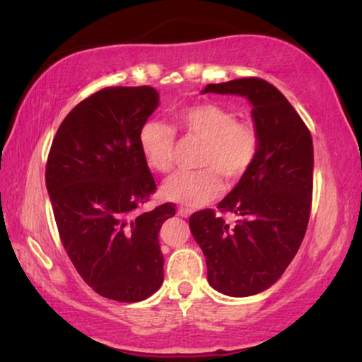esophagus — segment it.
<instances>
[{
  "mask_svg": "<svg viewBox=\"0 0 362 362\" xmlns=\"http://www.w3.org/2000/svg\"><path fill=\"white\" fill-rule=\"evenodd\" d=\"M177 216H181V217H189L191 216V211L189 209H186V207H180V209H177Z\"/></svg>",
  "mask_w": 362,
  "mask_h": 362,
  "instance_id": "1",
  "label": "esophagus"
}]
</instances>
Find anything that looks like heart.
<instances>
[{
  "label": "heart",
  "mask_w": 362,
  "mask_h": 362,
  "mask_svg": "<svg viewBox=\"0 0 362 362\" xmlns=\"http://www.w3.org/2000/svg\"><path fill=\"white\" fill-rule=\"evenodd\" d=\"M176 127L202 141L197 166L168 177L163 197L186 207L204 206L221 194L222 182L235 181L247 173L259 150V136L249 123H239L234 112L216 103H197L175 115ZM141 155L151 170L168 173L173 166L175 132L166 123L148 120L138 132Z\"/></svg>",
  "instance_id": "heart-1"
}]
</instances>
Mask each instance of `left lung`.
Listing matches in <instances>:
<instances>
[{
    "instance_id": "obj_1",
    "label": "left lung",
    "mask_w": 362,
    "mask_h": 362,
    "mask_svg": "<svg viewBox=\"0 0 362 362\" xmlns=\"http://www.w3.org/2000/svg\"><path fill=\"white\" fill-rule=\"evenodd\" d=\"M201 93L245 97L259 136L252 166L217 204L237 216L194 212L189 229L206 257L207 281L227 296H250L284 275L303 240L313 191V141L279 88L257 77L209 83Z\"/></svg>"
}]
</instances>
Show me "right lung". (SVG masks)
<instances>
[{
	"label": "right lung",
	"mask_w": 362,
	"mask_h": 362,
	"mask_svg": "<svg viewBox=\"0 0 362 362\" xmlns=\"http://www.w3.org/2000/svg\"><path fill=\"white\" fill-rule=\"evenodd\" d=\"M160 105L153 87H107L59 127L46 186L59 235L83 281L98 295L135 303L163 284L158 234L173 204L138 212L156 189L138 132Z\"/></svg>",
	"instance_id": "obj_1"
}]
</instances>
